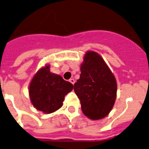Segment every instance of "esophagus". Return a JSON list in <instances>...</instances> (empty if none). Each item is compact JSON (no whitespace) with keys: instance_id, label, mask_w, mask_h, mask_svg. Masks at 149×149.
I'll return each mask as SVG.
<instances>
[{"instance_id":"obj_1","label":"esophagus","mask_w":149,"mask_h":149,"mask_svg":"<svg viewBox=\"0 0 149 149\" xmlns=\"http://www.w3.org/2000/svg\"><path fill=\"white\" fill-rule=\"evenodd\" d=\"M69 81H70V82L72 85H73V84H74V83H75L74 79H70V80H69Z\"/></svg>"}]
</instances>
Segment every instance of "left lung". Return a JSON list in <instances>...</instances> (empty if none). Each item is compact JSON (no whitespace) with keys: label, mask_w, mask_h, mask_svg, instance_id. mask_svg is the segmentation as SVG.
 <instances>
[{"label":"left lung","mask_w":149,"mask_h":149,"mask_svg":"<svg viewBox=\"0 0 149 149\" xmlns=\"http://www.w3.org/2000/svg\"><path fill=\"white\" fill-rule=\"evenodd\" d=\"M80 70L74 91L82 113L92 120L103 119L109 114L117 98L114 75L102 56L93 51H86Z\"/></svg>","instance_id":"left-lung-1"}]
</instances>
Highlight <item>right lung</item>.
Listing matches in <instances>:
<instances>
[{"instance_id": "right-lung-1", "label": "right lung", "mask_w": 149, "mask_h": 149, "mask_svg": "<svg viewBox=\"0 0 149 149\" xmlns=\"http://www.w3.org/2000/svg\"><path fill=\"white\" fill-rule=\"evenodd\" d=\"M72 88V83L51 72L47 63L33 76L29 86V95L35 108L47 114L63 106L65 95Z\"/></svg>"}]
</instances>
